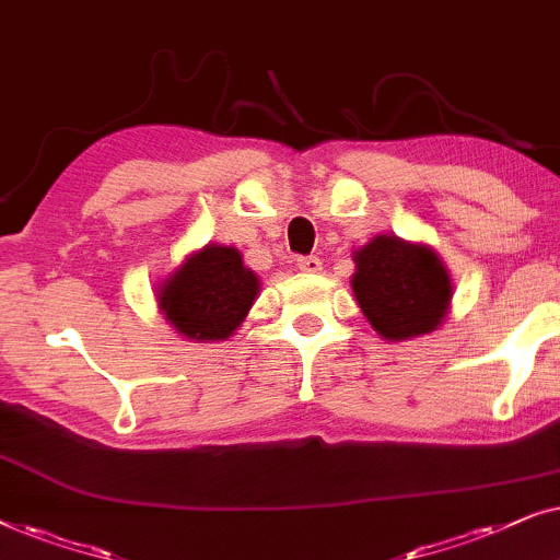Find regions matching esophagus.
Masks as SVG:
<instances>
[{
    "instance_id": "34e87169",
    "label": "esophagus",
    "mask_w": 560,
    "mask_h": 560,
    "mask_svg": "<svg viewBox=\"0 0 560 560\" xmlns=\"http://www.w3.org/2000/svg\"><path fill=\"white\" fill-rule=\"evenodd\" d=\"M296 266H300V271H304V273H319V271H323V260H319L317 256L300 258V260H296Z\"/></svg>"
}]
</instances>
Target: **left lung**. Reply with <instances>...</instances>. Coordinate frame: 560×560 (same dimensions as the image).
Here are the masks:
<instances>
[{
	"label": "left lung",
	"mask_w": 560,
	"mask_h": 560,
	"mask_svg": "<svg viewBox=\"0 0 560 560\" xmlns=\"http://www.w3.org/2000/svg\"><path fill=\"white\" fill-rule=\"evenodd\" d=\"M355 302L371 327L389 342L435 332L453 302V281L430 245L382 233L353 250Z\"/></svg>",
	"instance_id": "1"
}]
</instances>
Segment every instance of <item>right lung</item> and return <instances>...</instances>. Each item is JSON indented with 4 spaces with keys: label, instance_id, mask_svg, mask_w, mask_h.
<instances>
[{
    "label": "right lung",
    "instance_id": "add662e5",
    "mask_svg": "<svg viewBox=\"0 0 560 560\" xmlns=\"http://www.w3.org/2000/svg\"><path fill=\"white\" fill-rule=\"evenodd\" d=\"M260 294L258 276L233 245L207 243L191 250L159 284L163 319L194 342L233 338Z\"/></svg>",
    "mask_w": 560,
    "mask_h": 560
}]
</instances>
